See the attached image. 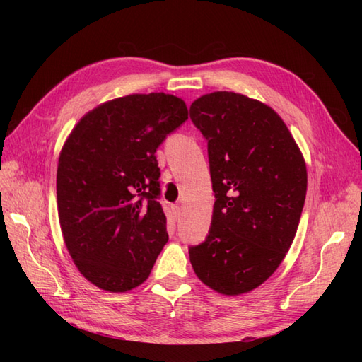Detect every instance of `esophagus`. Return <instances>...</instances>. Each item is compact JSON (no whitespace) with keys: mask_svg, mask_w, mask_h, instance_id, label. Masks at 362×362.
<instances>
[{"mask_svg":"<svg viewBox=\"0 0 362 362\" xmlns=\"http://www.w3.org/2000/svg\"><path fill=\"white\" fill-rule=\"evenodd\" d=\"M173 213H174V218L179 219L180 218V205H173Z\"/></svg>","mask_w":362,"mask_h":362,"instance_id":"1","label":"esophagus"}]
</instances>
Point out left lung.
I'll return each mask as SVG.
<instances>
[{"mask_svg":"<svg viewBox=\"0 0 362 362\" xmlns=\"http://www.w3.org/2000/svg\"><path fill=\"white\" fill-rule=\"evenodd\" d=\"M189 117L209 141L214 201L206 240L189 249L197 279L224 296L263 284L291 247L308 174L272 107L235 91L206 93Z\"/></svg>","mask_w":362,"mask_h":362,"instance_id":"obj_1","label":"left lung"}]
</instances>
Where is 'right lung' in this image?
I'll return each mask as SVG.
<instances>
[{"label": "right lung", "instance_id": "right-lung-1", "mask_svg": "<svg viewBox=\"0 0 362 362\" xmlns=\"http://www.w3.org/2000/svg\"><path fill=\"white\" fill-rule=\"evenodd\" d=\"M187 119L183 99L135 93L99 104L65 140L57 165L60 228L78 271L99 289L140 286L168 243L156 152Z\"/></svg>", "mask_w": 362, "mask_h": 362}]
</instances>
